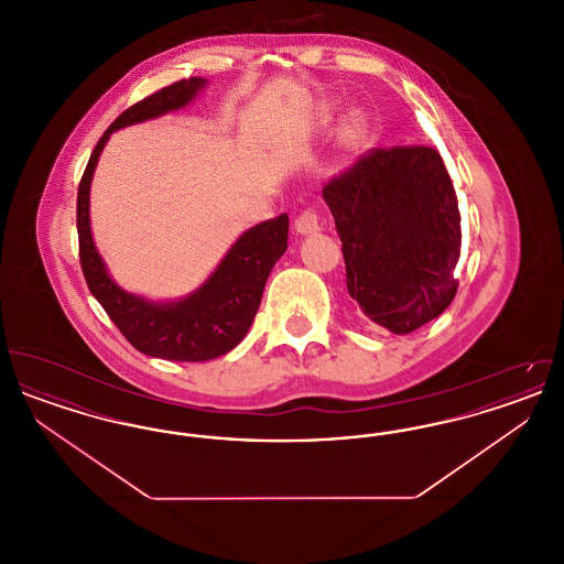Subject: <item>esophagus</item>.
<instances>
[{"mask_svg": "<svg viewBox=\"0 0 564 564\" xmlns=\"http://www.w3.org/2000/svg\"><path fill=\"white\" fill-rule=\"evenodd\" d=\"M294 228L297 235H313L322 228L319 214L313 207H304L294 219Z\"/></svg>", "mask_w": 564, "mask_h": 564, "instance_id": "obj_1", "label": "esophagus"}]
</instances>
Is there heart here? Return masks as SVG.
<instances>
[{
	"label": "heart",
	"mask_w": 564,
	"mask_h": 564,
	"mask_svg": "<svg viewBox=\"0 0 564 564\" xmlns=\"http://www.w3.org/2000/svg\"><path fill=\"white\" fill-rule=\"evenodd\" d=\"M364 133V122H361V118L359 116H350L349 120L343 124V141L347 143V145H352L359 137Z\"/></svg>",
	"instance_id": "b5f03b06"
}]
</instances>
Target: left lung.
Segmentation results:
<instances>
[{
    "instance_id": "1",
    "label": "left lung",
    "mask_w": 564,
    "mask_h": 564,
    "mask_svg": "<svg viewBox=\"0 0 564 564\" xmlns=\"http://www.w3.org/2000/svg\"><path fill=\"white\" fill-rule=\"evenodd\" d=\"M322 194L343 241L347 290L366 317L403 336L451 306L460 214L435 148H375Z\"/></svg>"
}]
</instances>
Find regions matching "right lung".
<instances>
[{
    "label": "right lung",
    "mask_w": 564,
    "mask_h": 564,
    "mask_svg": "<svg viewBox=\"0 0 564 564\" xmlns=\"http://www.w3.org/2000/svg\"><path fill=\"white\" fill-rule=\"evenodd\" d=\"M203 78L177 80L124 109L95 145L78 188L80 267L90 294L134 349L169 361H207L235 349L253 322L270 270L288 249L290 217L279 215L247 230L207 283L194 294L169 304H154L122 292L109 279L95 249L88 219L90 180L109 134L134 122L184 108L205 86Z\"/></svg>",
    "instance_id": "obj_1"
}]
</instances>
